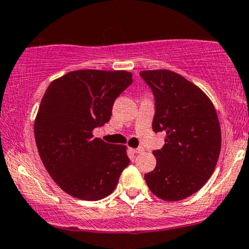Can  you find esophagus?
Returning <instances> with one entry per match:
<instances>
[{
  "instance_id": "obj_1",
  "label": "esophagus",
  "mask_w": 249,
  "mask_h": 249,
  "mask_svg": "<svg viewBox=\"0 0 249 249\" xmlns=\"http://www.w3.org/2000/svg\"><path fill=\"white\" fill-rule=\"evenodd\" d=\"M131 150H133V153H135V154H141V153H143V151H144V149H143L142 147H140V148H136V149H131Z\"/></svg>"
}]
</instances>
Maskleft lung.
Masks as SVG:
<instances>
[{
	"mask_svg": "<svg viewBox=\"0 0 249 249\" xmlns=\"http://www.w3.org/2000/svg\"><path fill=\"white\" fill-rule=\"evenodd\" d=\"M155 96L153 130L165 131V144L155 150L156 168L144 175L163 200L190 197L205 185L217 165L221 130L212 101L199 87L169 70L140 72Z\"/></svg>",
	"mask_w": 249,
	"mask_h": 249,
	"instance_id": "1",
	"label": "left lung"
}]
</instances>
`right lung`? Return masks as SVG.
I'll return each instance as SVG.
<instances>
[{
	"instance_id": "obj_1",
	"label": "right lung",
	"mask_w": 249,
	"mask_h": 249,
	"mask_svg": "<svg viewBox=\"0 0 249 249\" xmlns=\"http://www.w3.org/2000/svg\"><path fill=\"white\" fill-rule=\"evenodd\" d=\"M131 77L127 71H72L52 81L40 101L35 120L38 154L52 179L72 197H107L129 164L125 145L93 137V129L109 121L114 101Z\"/></svg>"
}]
</instances>
